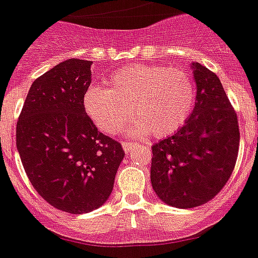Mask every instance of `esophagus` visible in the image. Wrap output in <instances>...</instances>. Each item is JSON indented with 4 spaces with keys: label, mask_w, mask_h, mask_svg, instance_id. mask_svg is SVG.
Segmentation results:
<instances>
[{
    "label": "esophagus",
    "mask_w": 258,
    "mask_h": 258,
    "mask_svg": "<svg viewBox=\"0 0 258 258\" xmlns=\"http://www.w3.org/2000/svg\"><path fill=\"white\" fill-rule=\"evenodd\" d=\"M132 149H134V144L127 143V141H126V143H123V150L126 151V153H130Z\"/></svg>",
    "instance_id": "esophagus-1"
}]
</instances>
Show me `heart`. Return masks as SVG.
Instances as JSON below:
<instances>
[{
    "label": "heart",
    "instance_id": "heart-1",
    "mask_svg": "<svg viewBox=\"0 0 258 258\" xmlns=\"http://www.w3.org/2000/svg\"><path fill=\"white\" fill-rule=\"evenodd\" d=\"M108 90L89 86L83 98L85 113L103 132L122 131L132 115L131 132L167 137L186 123L196 100L187 72L158 64H135L118 70L107 81Z\"/></svg>",
    "mask_w": 258,
    "mask_h": 258
}]
</instances>
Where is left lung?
<instances>
[{"label":"left lung","instance_id":"1","mask_svg":"<svg viewBox=\"0 0 258 258\" xmlns=\"http://www.w3.org/2000/svg\"><path fill=\"white\" fill-rule=\"evenodd\" d=\"M194 112L174 135L151 146L150 179L163 202L179 209L213 200L229 180L239 149V126L219 78L192 63Z\"/></svg>","mask_w":258,"mask_h":258}]
</instances>
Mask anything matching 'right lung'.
<instances>
[{
	"label": "right lung",
	"mask_w": 258,
	"mask_h": 258,
	"mask_svg": "<svg viewBox=\"0 0 258 258\" xmlns=\"http://www.w3.org/2000/svg\"><path fill=\"white\" fill-rule=\"evenodd\" d=\"M91 61L70 58L31 84L16 124V148L30 183L70 214L90 213L110 196L121 144L96 128L83 98Z\"/></svg>",
	"instance_id": "obj_1"
}]
</instances>
